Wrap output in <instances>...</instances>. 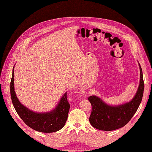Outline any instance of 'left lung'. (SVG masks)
Returning a JSON list of instances; mask_svg holds the SVG:
<instances>
[{
  "instance_id": "left-lung-1",
  "label": "left lung",
  "mask_w": 152,
  "mask_h": 152,
  "mask_svg": "<svg viewBox=\"0 0 152 152\" xmlns=\"http://www.w3.org/2000/svg\"><path fill=\"white\" fill-rule=\"evenodd\" d=\"M140 68V83L136 94L130 101L118 105H110L96 96L89 97L92 105L89 122L92 127L105 131L114 130L123 127L135 114L141 103L144 90L142 68Z\"/></svg>"
}]
</instances>
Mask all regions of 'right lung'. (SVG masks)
<instances>
[{
  "instance_id": "1",
  "label": "right lung",
  "mask_w": 152,
  "mask_h": 152,
  "mask_svg": "<svg viewBox=\"0 0 152 152\" xmlns=\"http://www.w3.org/2000/svg\"><path fill=\"white\" fill-rule=\"evenodd\" d=\"M14 66L10 82V96L12 104L20 117L28 127L40 132H55L61 129L67 121L70 107L67 100V92H65L56 107L52 110L46 113L32 111L21 104L17 97L14 82Z\"/></svg>"
}]
</instances>
